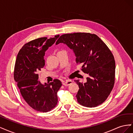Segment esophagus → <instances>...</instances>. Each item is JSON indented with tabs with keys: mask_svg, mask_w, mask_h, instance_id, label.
<instances>
[{
	"mask_svg": "<svg viewBox=\"0 0 133 133\" xmlns=\"http://www.w3.org/2000/svg\"><path fill=\"white\" fill-rule=\"evenodd\" d=\"M73 83V82L71 81V80H66V81H64L63 82V84L64 85H65V86H68V85H70V84H72Z\"/></svg>",
	"mask_w": 133,
	"mask_h": 133,
	"instance_id": "obj_1",
	"label": "esophagus"
}]
</instances>
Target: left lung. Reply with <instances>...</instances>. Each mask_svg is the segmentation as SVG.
Instances as JSON below:
<instances>
[{"label": "left lung", "mask_w": 133, "mask_h": 133, "mask_svg": "<svg viewBox=\"0 0 133 133\" xmlns=\"http://www.w3.org/2000/svg\"><path fill=\"white\" fill-rule=\"evenodd\" d=\"M64 43L73 50L76 62L89 75L87 82L75 80L79 89L76 97L84 107L94 108L105 101L114 87L115 63L109 48L97 35L74 33L61 35L56 45Z\"/></svg>", "instance_id": "8db88e82"}]
</instances>
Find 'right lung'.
<instances>
[{
  "label": "right lung",
  "instance_id": "right-lung-1",
  "mask_svg": "<svg viewBox=\"0 0 133 133\" xmlns=\"http://www.w3.org/2000/svg\"><path fill=\"white\" fill-rule=\"evenodd\" d=\"M59 35L48 39L43 37L26 43L20 50L15 64L14 78L21 95L33 109L50 111L57 105V92L62 87L59 79L42 84L38 73L45 65V52L55 42Z\"/></svg>",
  "mask_w": 133,
  "mask_h": 133
}]
</instances>
